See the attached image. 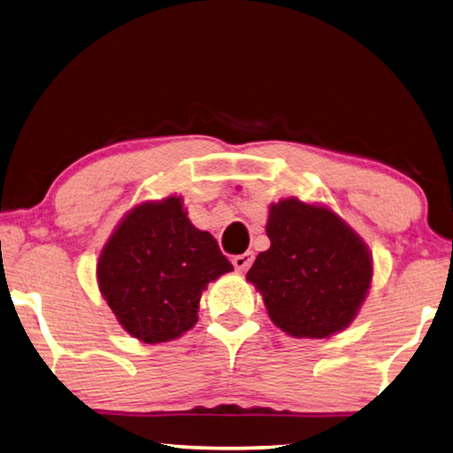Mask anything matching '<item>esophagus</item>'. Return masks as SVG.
Listing matches in <instances>:
<instances>
[{"mask_svg": "<svg viewBox=\"0 0 453 453\" xmlns=\"http://www.w3.org/2000/svg\"><path fill=\"white\" fill-rule=\"evenodd\" d=\"M252 260H255V255H252V252H242V255L233 258V265L239 273H247L252 265Z\"/></svg>", "mask_w": 453, "mask_h": 453, "instance_id": "1", "label": "esophagus"}]
</instances>
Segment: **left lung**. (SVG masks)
Wrapping results in <instances>:
<instances>
[{"instance_id": "8db88e82", "label": "left lung", "mask_w": 453, "mask_h": 453, "mask_svg": "<svg viewBox=\"0 0 453 453\" xmlns=\"http://www.w3.org/2000/svg\"><path fill=\"white\" fill-rule=\"evenodd\" d=\"M266 236L247 280L276 328L292 338H330L366 303L374 258L362 236L328 204L284 196L268 204Z\"/></svg>"}]
</instances>
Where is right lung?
Returning <instances> with one entry per match:
<instances>
[{
    "label": "right lung",
    "instance_id": "add662e5",
    "mask_svg": "<svg viewBox=\"0 0 453 453\" xmlns=\"http://www.w3.org/2000/svg\"><path fill=\"white\" fill-rule=\"evenodd\" d=\"M214 236L188 220L180 195L131 206L97 258V287L127 334L145 344L180 338L198 322L201 296L231 273Z\"/></svg>",
    "mask_w": 453,
    "mask_h": 453
}]
</instances>
